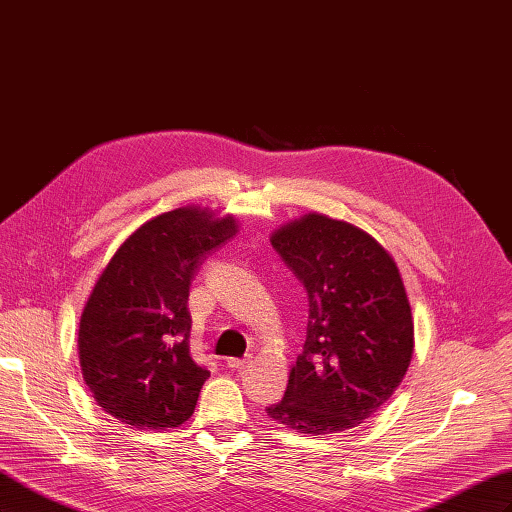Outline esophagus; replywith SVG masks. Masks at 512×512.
Instances as JSON below:
<instances>
[{
    "instance_id": "esophagus-1",
    "label": "esophagus",
    "mask_w": 512,
    "mask_h": 512,
    "mask_svg": "<svg viewBox=\"0 0 512 512\" xmlns=\"http://www.w3.org/2000/svg\"><path fill=\"white\" fill-rule=\"evenodd\" d=\"M226 365L230 369H243V367L250 365V359H226Z\"/></svg>"
}]
</instances>
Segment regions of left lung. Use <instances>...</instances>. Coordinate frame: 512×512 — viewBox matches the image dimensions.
Here are the masks:
<instances>
[{
    "instance_id": "left-lung-1",
    "label": "left lung",
    "mask_w": 512,
    "mask_h": 512,
    "mask_svg": "<svg viewBox=\"0 0 512 512\" xmlns=\"http://www.w3.org/2000/svg\"><path fill=\"white\" fill-rule=\"evenodd\" d=\"M271 245L309 301L303 354L275 423L309 436L359 427L404 380L414 352L408 292L393 256L365 230L309 211Z\"/></svg>"
}]
</instances>
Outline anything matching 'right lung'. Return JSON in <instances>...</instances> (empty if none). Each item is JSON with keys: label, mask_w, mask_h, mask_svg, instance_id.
Here are the masks:
<instances>
[{"label": "right lung", "mask_w": 512, "mask_h": 512, "mask_svg": "<svg viewBox=\"0 0 512 512\" xmlns=\"http://www.w3.org/2000/svg\"><path fill=\"white\" fill-rule=\"evenodd\" d=\"M232 215L196 205L156 215L102 269L79 322L83 380L98 406L134 429L179 427L209 371L190 354V284L237 235Z\"/></svg>", "instance_id": "1"}]
</instances>
